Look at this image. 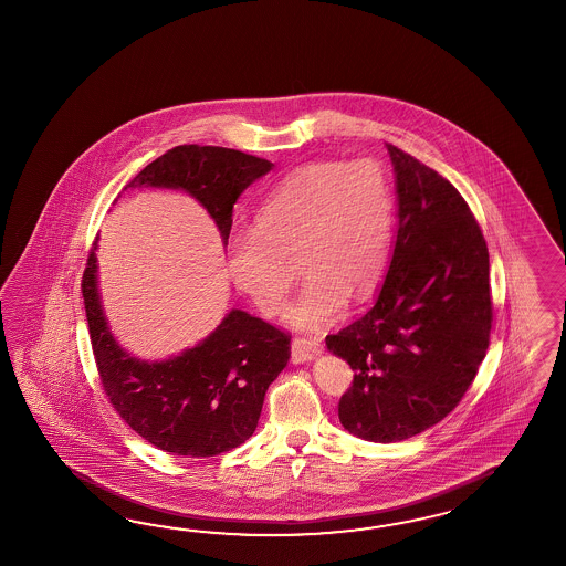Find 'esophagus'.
<instances>
[{"label":"esophagus","instance_id":"esophagus-1","mask_svg":"<svg viewBox=\"0 0 566 566\" xmlns=\"http://www.w3.org/2000/svg\"><path fill=\"white\" fill-rule=\"evenodd\" d=\"M321 352H323V344L318 337H296L290 345V356L294 364L311 361V359L317 358Z\"/></svg>","mask_w":566,"mask_h":566}]
</instances>
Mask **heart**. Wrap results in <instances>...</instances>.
<instances>
[{"mask_svg":"<svg viewBox=\"0 0 566 566\" xmlns=\"http://www.w3.org/2000/svg\"><path fill=\"white\" fill-rule=\"evenodd\" d=\"M395 196L374 161H315L277 181L258 208V227L229 237L227 262L234 286L263 315L286 308L292 262L304 282L290 306L298 329H323L364 298L390 260Z\"/></svg>","mask_w":566,"mask_h":566,"instance_id":"1","label":"heart"}]
</instances>
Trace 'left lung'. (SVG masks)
<instances>
[{
    "label": "left lung",
    "instance_id": "8db88e82",
    "mask_svg": "<svg viewBox=\"0 0 566 566\" xmlns=\"http://www.w3.org/2000/svg\"><path fill=\"white\" fill-rule=\"evenodd\" d=\"M399 229L373 308L325 344L354 370L339 421L392 443L433 428L472 385L491 335L489 249L467 200L438 171L386 143Z\"/></svg>",
    "mask_w": 566,
    "mask_h": 566
}]
</instances>
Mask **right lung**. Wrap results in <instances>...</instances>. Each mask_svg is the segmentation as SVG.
Returning <instances> with one entry per match:
<instances>
[{
	"label": "right lung",
	"instance_id": "right-lung-1",
	"mask_svg": "<svg viewBox=\"0 0 566 566\" xmlns=\"http://www.w3.org/2000/svg\"><path fill=\"white\" fill-rule=\"evenodd\" d=\"M274 164L248 153L180 145L157 157L126 188H174L193 196L214 219L222 243L237 198ZM125 188V190H126ZM97 239L82 292L97 373L112 407L140 438L169 454L208 458L253 436L268 386L290 358V337L233 308L200 344L176 358L145 361L114 339L97 292Z\"/></svg>",
	"mask_w": 566,
	"mask_h": 566
}]
</instances>
